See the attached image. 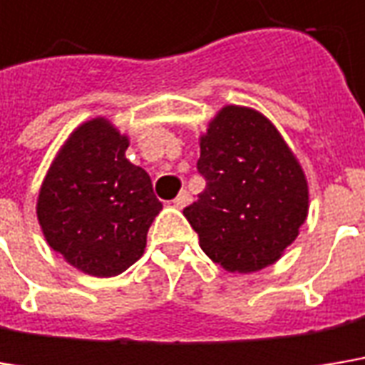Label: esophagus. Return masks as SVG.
<instances>
[{
  "instance_id": "34e87169",
  "label": "esophagus",
  "mask_w": 365,
  "mask_h": 365,
  "mask_svg": "<svg viewBox=\"0 0 365 365\" xmlns=\"http://www.w3.org/2000/svg\"><path fill=\"white\" fill-rule=\"evenodd\" d=\"M190 202H192V196H190V192L183 190L182 194L173 200V206H175V208H183V206H187Z\"/></svg>"
}]
</instances>
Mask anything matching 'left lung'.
I'll use <instances>...</instances> for the list:
<instances>
[{"label": "left lung", "instance_id": "8db88e82", "mask_svg": "<svg viewBox=\"0 0 365 365\" xmlns=\"http://www.w3.org/2000/svg\"><path fill=\"white\" fill-rule=\"evenodd\" d=\"M198 200L183 208L204 254L229 272L277 262L308 217L304 169L279 130L250 107L227 105L200 138Z\"/></svg>", "mask_w": 365, "mask_h": 365}]
</instances>
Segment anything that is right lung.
<instances>
[{"mask_svg":"<svg viewBox=\"0 0 365 365\" xmlns=\"http://www.w3.org/2000/svg\"><path fill=\"white\" fill-rule=\"evenodd\" d=\"M128 136L105 118L78 125L51 163L36 200L47 244L93 277H115L146 247L163 204L148 173L125 159Z\"/></svg>","mask_w":365,"mask_h":365,"instance_id":"1","label":"right lung"}]
</instances>
